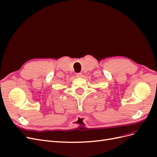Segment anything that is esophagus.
<instances>
[{
	"label": "esophagus",
	"instance_id": "1",
	"mask_svg": "<svg viewBox=\"0 0 157 157\" xmlns=\"http://www.w3.org/2000/svg\"><path fill=\"white\" fill-rule=\"evenodd\" d=\"M82 76V74L81 73H76V77H81Z\"/></svg>",
	"mask_w": 157,
	"mask_h": 157
}]
</instances>
